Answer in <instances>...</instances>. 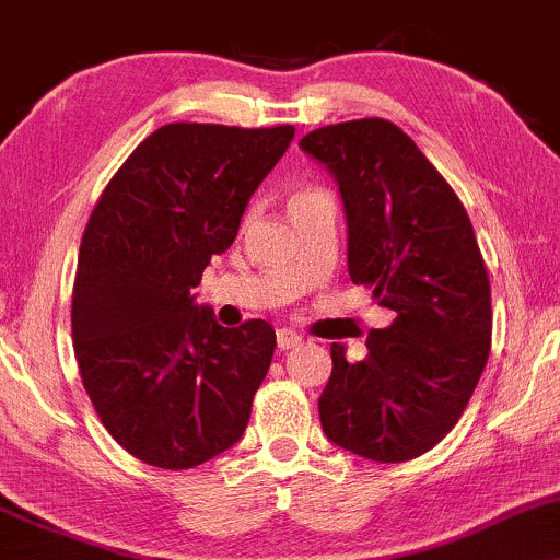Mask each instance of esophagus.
<instances>
[{
    "label": "esophagus",
    "mask_w": 560,
    "mask_h": 560,
    "mask_svg": "<svg viewBox=\"0 0 560 560\" xmlns=\"http://www.w3.org/2000/svg\"><path fill=\"white\" fill-rule=\"evenodd\" d=\"M276 345H279L281 352L294 349L300 345V334H294L292 328H279V331H276Z\"/></svg>",
    "instance_id": "1"
}]
</instances>
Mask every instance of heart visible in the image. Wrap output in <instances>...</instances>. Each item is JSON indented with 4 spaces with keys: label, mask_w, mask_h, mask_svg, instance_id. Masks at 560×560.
Instances as JSON below:
<instances>
[{
    "label": "heart",
    "mask_w": 560,
    "mask_h": 560,
    "mask_svg": "<svg viewBox=\"0 0 560 560\" xmlns=\"http://www.w3.org/2000/svg\"><path fill=\"white\" fill-rule=\"evenodd\" d=\"M320 198H331V195L323 192V190H315V187H305V190H298L292 195V198H289V211H294V208H300V206L313 203V200H320Z\"/></svg>",
    "instance_id": "b5f03b06"
}]
</instances>
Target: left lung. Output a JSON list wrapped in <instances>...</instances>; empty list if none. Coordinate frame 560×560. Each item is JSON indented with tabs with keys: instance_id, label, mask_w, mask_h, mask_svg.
Returning <instances> with one entry per match:
<instances>
[{
	"instance_id": "8db88e82",
	"label": "left lung",
	"mask_w": 560,
	"mask_h": 560,
	"mask_svg": "<svg viewBox=\"0 0 560 560\" xmlns=\"http://www.w3.org/2000/svg\"><path fill=\"white\" fill-rule=\"evenodd\" d=\"M300 145L339 182L349 279L396 313L388 328L368 334L362 362L331 345L323 433L370 462H409L459 422L490 354V279L472 221L388 119L318 127Z\"/></svg>"
}]
</instances>
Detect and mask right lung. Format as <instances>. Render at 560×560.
Segmentation results:
<instances>
[{"mask_svg":"<svg viewBox=\"0 0 560 560\" xmlns=\"http://www.w3.org/2000/svg\"><path fill=\"white\" fill-rule=\"evenodd\" d=\"M292 138V125H164L93 206L72 284L75 360L98 420L143 464L192 469L245 433L276 331L219 326L190 289Z\"/></svg>","mask_w":560,"mask_h":560,"instance_id":"right-lung-1","label":"right lung"}]
</instances>
